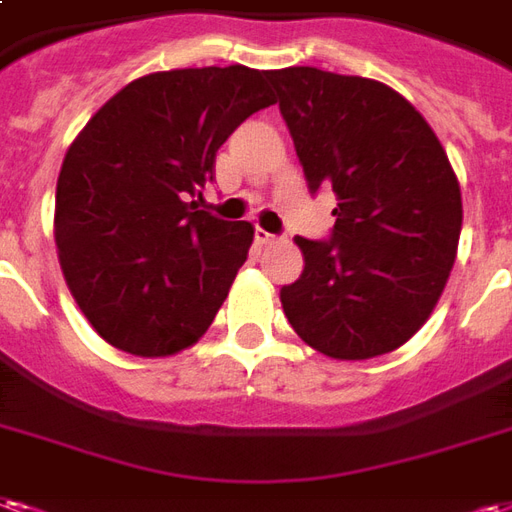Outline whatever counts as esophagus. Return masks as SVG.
Masks as SVG:
<instances>
[{
  "mask_svg": "<svg viewBox=\"0 0 512 512\" xmlns=\"http://www.w3.org/2000/svg\"><path fill=\"white\" fill-rule=\"evenodd\" d=\"M276 236H271L268 230H263V227H257L255 230V244L257 246H268V244H274Z\"/></svg>",
  "mask_w": 512,
  "mask_h": 512,
  "instance_id": "1",
  "label": "esophagus"
}]
</instances>
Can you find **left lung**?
Segmentation results:
<instances>
[{"instance_id": "left-lung-1", "label": "left lung", "mask_w": 512, "mask_h": 512, "mask_svg": "<svg viewBox=\"0 0 512 512\" xmlns=\"http://www.w3.org/2000/svg\"><path fill=\"white\" fill-rule=\"evenodd\" d=\"M309 189L336 192L331 241L295 236L304 271L282 309L312 350L369 361L420 331L448 285L461 187L410 100L361 75L271 70Z\"/></svg>"}]
</instances>
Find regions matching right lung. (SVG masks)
Segmentation results:
<instances>
[{"label": "right lung", "mask_w": 512, "mask_h": 512, "mask_svg": "<svg viewBox=\"0 0 512 512\" xmlns=\"http://www.w3.org/2000/svg\"><path fill=\"white\" fill-rule=\"evenodd\" d=\"M266 75L244 64L143 75L70 143L56 181L59 266L83 317L116 350L176 355L225 304L255 227L187 198L214 181L230 132L274 105Z\"/></svg>", "instance_id": "add662e5"}]
</instances>
